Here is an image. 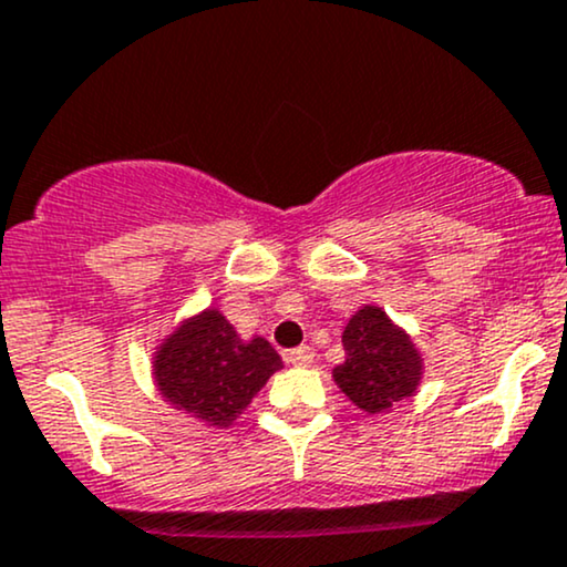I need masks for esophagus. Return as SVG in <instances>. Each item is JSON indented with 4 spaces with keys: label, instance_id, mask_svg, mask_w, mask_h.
<instances>
[{
    "label": "esophagus",
    "instance_id": "esophagus-1",
    "mask_svg": "<svg viewBox=\"0 0 567 567\" xmlns=\"http://www.w3.org/2000/svg\"><path fill=\"white\" fill-rule=\"evenodd\" d=\"M313 359H317V353H313L311 346H301V349H292L288 353V361L296 367H311Z\"/></svg>",
    "mask_w": 567,
    "mask_h": 567
}]
</instances>
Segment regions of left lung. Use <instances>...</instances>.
I'll list each match as a JSON object with an SVG mask.
<instances>
[{
	"mask_svg": "<svg viewBox=\"0 0 567 567\" xmlns=\"http://www.w3.org/2000/svg\"><path fill=\"white\" fill-rule=\"evenodd\" d=\"M346 361L332 370L336 385L367 414L412 399L425 378V359L412 336L380 306L364 303L343 330Z\"/></svg>",
	"mask_w": 567,
	"mask_h": 567,
	"instance_id": "8db88e82",
	"label": "left lung"
}]
</instances>
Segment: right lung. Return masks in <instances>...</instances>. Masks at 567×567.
<instances>
[{
    "label": "right lung",
    "instance_id": "add662e5",
    "mask_svg": "<svg viewBox=\"0 0 567 567\" xmlns=\"http://www.w3.org/2000/svg\"><path fill=\"white\" fill-rule=\"evenodd\" d=\"M282 359L261 336L243 338L221 311L184 317L155 346L150 372L155 391L176 412L208 427H229L248 409Z\"/></svg>",
    "mask_w": 567,
    "mask_h": 567
}]
</instances>
